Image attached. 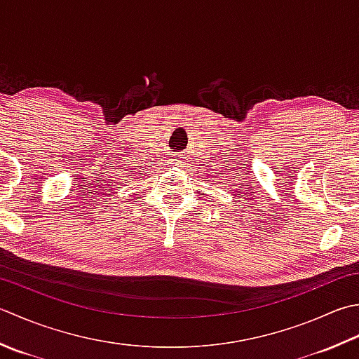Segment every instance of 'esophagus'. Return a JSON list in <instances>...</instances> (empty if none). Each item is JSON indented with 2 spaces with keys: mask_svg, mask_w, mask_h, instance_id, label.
Here are the masks:
<instances>
[{
  "mask_svg": "<svg viewBox=\"0 0 359 359\" xmlns=\"http://www.w3.org/2000/svg\"><path fill=\"white\" fill-rule=\"evenodd\" d=\"M174 161H175V163H174V165H177V161H179V160H174Z\"/></svg>",
  "mask_w": 359,
  "mask_h": 359,
  "instance_id": "obj_1",
  "label": "esophagus"
}]
</instances>
